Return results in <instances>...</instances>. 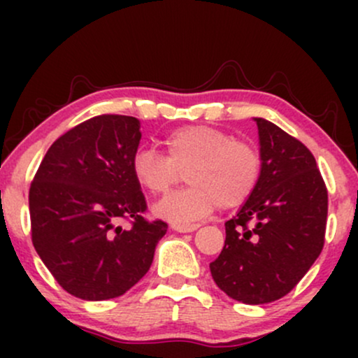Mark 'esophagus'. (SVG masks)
<instances>
[{
	"mask_svg": "<svg viewBox=\"0 0 358 358\" xmlns=\"http://www.w3.org/2000/svg\"><path fill=\"white\" fill-rule=\"evenodd\" d=\"M199 227H200L199 224H185V225L175 224L173 231H176V232H193V231H196Z\"/></svg>",
	"mask_w": 358,
	"mask_h": 358,
	"instance_id": "obj_1",
	"label": "esophagus"
}]
</instances>
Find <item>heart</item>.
Instances as JSON below:
<instances>
[{
	"mask_svg": "<svg viewBox=\"0 0 358 358\" xmlns=\"http://www.w3.org/2000/svg\"><path fill=\"white\" fill-rule=\"evenodd\" d=\"M166 156L141 150L133 158L136 182L163 195L187 175L190 187L155 205V213L173 224H190L215 210L248 202L262 171L261 153L252 143L212 126H185L165 138Z\"/></svg>",
	"mask_w": 358,
	"mask_h": 358,
	"instance_id": "1",
	"label": "heart"
}]
</instances>
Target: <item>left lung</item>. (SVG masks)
<instances>
[{
    "instance_id": "1",
    "label": "left lung",
    "mask_w": 358,
    "mask_h": 358,
    "mask_svg": "<svg viewBox=\"0 0 358 358\" xmlns=\"http://www.w3.org/2000/svg\"><path fill=\"white\" fill-rule=\"evenodd\" d=\"M262 171L256 190L225 222V244L210 262L215 285L245 305L286 296L322 252L328 192L311 151L281 127L254 117Z\"/></svg>"
}]
</instances>
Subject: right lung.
Masks as SVG:
<instances>
[{"instance_id": "obj_1", "label": "right lung", "mask_w": 358, "mask_h": 358, "mask_svg": "<svg viewBox=\"0 0 358 358\" xmlns=\"http://www.w3.org/2000/svg\"><path fill=\"white\" fill-rule=\"evenodd\" d=\"M141 131L131 116L102 114L48 148L30 187L31 242L67 293L117 298L150 269L163 220L141 215L146 200L133 175ZM131 220L129 229L117 222Z\"/></svg>"}]
</instances>
